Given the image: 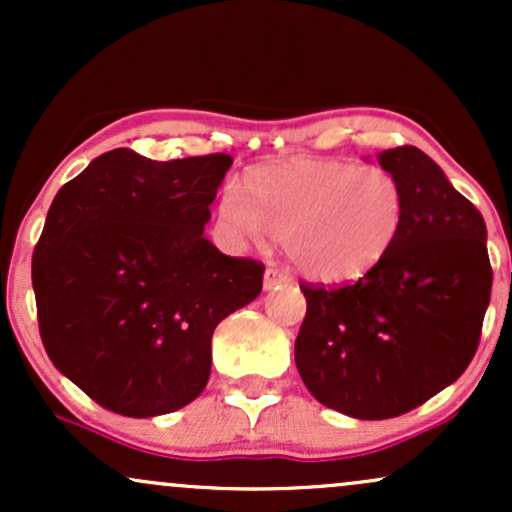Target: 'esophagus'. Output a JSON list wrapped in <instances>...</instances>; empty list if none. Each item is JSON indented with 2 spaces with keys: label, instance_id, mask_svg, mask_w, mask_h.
Returning a JSON list of instances; mask_svg holds the SVG:
<instances>
[{
  "label": "esophagus",
  "instance_id": "esophagus-1",
  "mask_svg": "<svg viewBox=\"0 0 512 512\" xmlns=\"http://www.w3.org/2000/svg\"><path fill=\"white\" fill-rule=\"evenodd\" d=\"M286 281H289V274L286 272H281V269H276V267H267V272H264V289H274V286H279V284H286Z\"/></svg>",
  "mask_w": 512,
  "mask_h": 512
}]
</instances>
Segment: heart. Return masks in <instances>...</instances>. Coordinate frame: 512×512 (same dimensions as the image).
I'll return each instance as SVG.
<instances>
[{"label": "heart", "mask_w": 512, "mask_h": 512, "mask_svg": "<svg viewBox=\"0 0 512 512\" xmlns=\"http://www.w3.org/2000/svg\"><path fill=\"white\" fill-rule=\"evenodd\" d=\"M221 219L252 243L284 238L305 276L342 284L363 276L395 245L404 223V190L395 173L325 158L264 166L223 187Z\"/></svg>", "instance_id": "heart-1"}]
</instances>
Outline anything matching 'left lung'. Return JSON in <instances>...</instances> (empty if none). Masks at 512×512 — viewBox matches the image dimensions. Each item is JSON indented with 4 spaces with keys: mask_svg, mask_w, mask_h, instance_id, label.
<instances>
[{
    "mask_svg": "<svg viewBox=\"0 0 512 512\" xmlns=\"http://www.w3.org/2000/svg\"><path fill=\"white\" fill-rule=\"evenodd\" d=\"M404 190L402 231L358 281L308 284L296 366L317 402L366 421L421 407L477 354L491 301L486 223L416 146L378 154Z\"/></svg>",
    "mask_w": 512,
    "mask_h": 512,
    "instance_id": "left-lung-1",
    "label": "left lung"
}]
</instances>
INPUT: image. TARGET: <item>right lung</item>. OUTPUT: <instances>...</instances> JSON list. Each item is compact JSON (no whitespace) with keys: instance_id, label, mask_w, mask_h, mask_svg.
I'll list each match as a JSON object with an SVG mask.
<instances>
[{"instance_id":"obj_1","label":"right lung","mask_w":512,"mask_h":512,"mask_svg":"<svg viewBox=\"0 0 512 512\" xmlns=\"http://www.w3.org/2000/svg\"><path fill=\"white\" fill-rule=\"evenodd\" d=\"M231 163L113 149L52 199L31 269L40 339L103 409L146 419L197 399L216 325L260 296L264 264L204 238Z\"/></svg>"}]
</instances>
